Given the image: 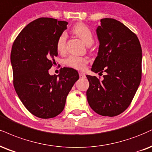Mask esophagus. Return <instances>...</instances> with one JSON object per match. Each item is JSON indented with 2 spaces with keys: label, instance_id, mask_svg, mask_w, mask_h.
<instances>
[{
  "label": "esophagus",
  "instance_id": "34e87169",
  "mask_svg": "<svg viewBox=\"0 0 152 152\" xmlns=\"http://www.w3.org/2000/svg\"><path fill=\"white\" fill-rule=\"evenodd\" d=\"M79 76L81 78L85 77V74H84L83 72H79Z\"/></svg>",
  "mask_w": 152,
  "mask_h": 152
}]
</instances>
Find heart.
I'll return each mask as SVG.
<instances>
[{"label":"heart","instance_id":"heart-1","mask_svg":"<svg viewBox=\"0 0 152 152\" xmlns=\"http://www.w3.org/2000/svg\"><path fill=\"white\" fill-rule=\"evenodd\" d=\"M72 31L87 46H90L94 43V37L93 32L85 24H76L73 27ZM66 34L63 32L58 35L57 39H56V49L59 52H64L66 49ZM87 63L88 60L86 58L75 55L69 56L64 60V64L66 65L71 68L77 69V70L83 69Z\"/></svg>","mask_w":152,"mask_h":152}]
</instances>
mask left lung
I'll return each instance as SVG.
<instances>
[{"label":"left lung","instance_id":"1","mask_svg":"<svg viewBox=\"0 0 152 152\" xmlns=\"http://www.w3.org/2000/svg\"><path fill=\"white\" fill-rule=\"evenodd\" d=\"M100 23L96 30L99 49L91 71L106 74L103 81L87 75L86 96L96 113L114 117L129 107L140 86L142 47L136 34L120 21L104 18Z\"/></svg>","mask_w":152,"mask_h":152}]
</instances>
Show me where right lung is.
Listing matches in <instances>:
<instances>
[{
  "instance_id": "add662e5",
  "label": "right lung",
  "mask_w": 152,
  "mask_h": 152,
  "mask_svg": "<svg viewBox=\"0 0 152 152\" xmlns=\"http://www.w3.org/2000/svg\"><path fill=\"white\" fill-rule=\"evenodd\" d=\"M67 25L54 18H38L20 32L12 45L10 61L15 90L27 110L37 118L59 115L79 78L77 71L67 67L60 69L58 76L49 74L58 55L56 39Z\"/></svg>"
}]
</instances>
